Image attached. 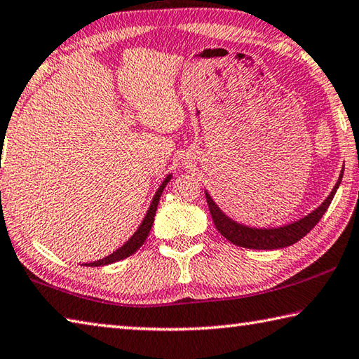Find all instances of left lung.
Returning a JSON list of instances; mask_svg holds the SVG:
<instances>
[{
    "mask_svg": "<svg viewBox=\"0 0 359 359\" xmlns=\"http://www.w3.org/2000/svg\"><path fill=\"white\" fill-rule=\"evenodd\" d=\"M342 175H344V168L341 171V175H339L334 188L328 194V198L325 199L322 204L316 208V210H312L303 218L293 221V223L278 226V227H250L246 224L237 223L236 219L227 217V215L221 210L217 204H215V201L207 191H205V198H207L208 210L212 213L215 227H217L221 236L229 240L231 243L242 248H248V250H279V248H285L297 243L298 240H302L306 233H308L312 227L320 221L323 213L327 212V208L330 207L331 201H333L339 185H341Z\"/></svg>",
    "mask_w": 359,
    "mask_h": 359,
    "instance_id": "8db88e82",
    "label": "left lung"
}]
</instances>
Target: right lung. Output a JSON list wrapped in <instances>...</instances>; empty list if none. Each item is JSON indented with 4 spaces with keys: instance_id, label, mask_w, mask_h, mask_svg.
<instances>
[{
    "instance_id": "obj_1",
    "label": "right lung",
    "mask_w": 359,
    "mask_h": 359,
    "mask_svg": "<svg viewBox=\"0 0 359 359\" xmlns=\"http://www.w3.org/2000/svg\"><path fill=\"white\" fill-rule=\"evenodd\" d=\"M172 179V174H168L166 179L161 182V185L158 187V190L155 191V196L151 202V205H149L147 212H146V217L142 219V223L140 224L138 229L133 233L132 237H130L126 243H123L121 248H117L114 252L109 254V256L103 257L100 260H95V262H89V264H84L86 266H103V265H109V264H114L117 260H122L128 256H132L133 252H136L142 246V243L146 242V238L149 236V232L152 229V224H154V217L155 213H157V207H158V201L163 190H165V187L168 185V182Z\"/></svg>"
}]
</instances>
